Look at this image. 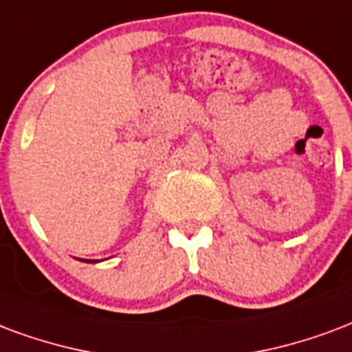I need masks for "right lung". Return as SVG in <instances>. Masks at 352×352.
<instances>
[{
	"label": "right lung",
	"mask_w": 352,
	"mask_h": 352,
	"mask_svg": "<svg viewBox=\"0 0 352 352\" xmlns=\"http://www.w3.org/2000/svg\"><path fill=\"white\" fill-rule=\"evenodd\" d=\"M87 263H91V259H87ZM93 263H96V261H93Z\"/></svg>",
	"instance_id": "right-lung-1"
}]
</instances>
